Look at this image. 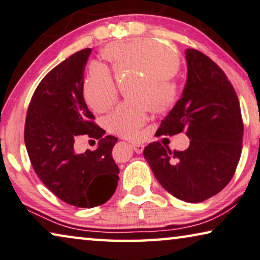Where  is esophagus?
Returning <instances> with one entry per match:
<instances>
[{"label":"esophagus","mask_w":260,"mask_h":260,"mask_svg":"<svg viewBox=\"0 0 260 260\" xmlns=\"http://www.w3.org/2000/svg\"><path fill=\"white\" fill-rule=\"evenodd\" d=\"M131 146H133V149H134V151H135L136 153H142L143 150H144V147H145V145H144V144L141 143V142L131 143Z\"/></svg>","instance_id":"esophagus-1"}]
</instances>
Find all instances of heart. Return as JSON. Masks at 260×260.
Listing matches in <instances>:
<instances>
[{"instance_id": "1", "label": "heart", "mask_w": 260, "mask_h": 260, "mask_svg": "<svg viewBox=\"0 0 260 260\" xmlns=\"http://www.w3.org/2000/svg\"><path fill=\"white\" fill-rule=\"evenodd\" d=\"M116 77L141 74L130 88L136 100L119 105L105 118L108 129L122 136H135L145 124L151 108L161 113L175 105L180 86L174 75L180 59L172 47L153 39L135 38L110 44L102 51ZM83 99L95 113H105L114 105L117 88L105 66H91L82 86Z\"/></svg>"}]
</instances>
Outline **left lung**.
Listing matches in <instances>:
<instances>
[{
  "mask_svg": "<svg viewBox=\"0 0 260 260\" xmlns=\"http://www.w3.org/2000/svg\"><path fill=\"white\" fill-rule=\"evenodd\" d=\"M187 81L181 99L162 119L155 136L185 133L188 149L171 151L150 143L144 158L159 183L185 202L198 203L229 183L242 152L243 126L236 91L209 57L187 49Z\"/></svg>",
  "mask_w": 260,
  "mask_h": 260,
  "instance_id": "left-lung-1",
  "label": "left lung"
}]
</instances>
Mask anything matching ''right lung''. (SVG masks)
<instances>
[{"label":"right lung","instance_id":"obj_1","mask_svg":"<svg viewBox=\"0 0 260 260\" xmlns=\"http://www.w3.org/2000/svg\"><path fill=\"white\" fill-rule=\"evenodd\" d=\"M91 49L72 54L50 71L31 99L24 142L32 167L47 188L69 205L93 208L107 202L117 188L118 166L111 151L117 138L95 118L82 95L83 72ZM99 139L95 151H74L75 138Z\"/></svg>","mask_w":260,"mask_h":260}]
</instances>
